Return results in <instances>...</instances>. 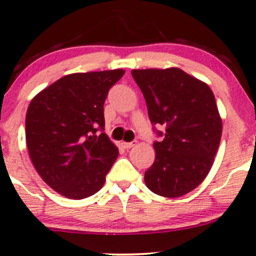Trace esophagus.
<instances>
[{
  "instance_id": "1",
  "label": "esophagus",
  "mask_w": 256,
  "mask_h": 256,
  "mask_svg": "<svg viewBox=\"0 0 256 256\" xmlns=\"http://www.w3.org/2000/svg\"><path fill=\"white\" fill-rule=\"evenodd\" d=\"M137 144V141H131V142H121V146L124 147V148H131V147H134L135 144Z\"/></svg>"
}]
</instances>
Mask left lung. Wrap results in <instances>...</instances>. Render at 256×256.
I'll use <instances>...</instances> for the list:
<instances>
[{"label":"left lung","instance_id":"obj_1","mask_svg":"<svg viewBox=\"0 0 256 256\" xmlns=\"http://www.w3.org/2000/svg\"><path fill=\"white\" fill-rule=\"evenodd\" d=\"M134 80L146 99L153 131L156 160L144 172L152 192L178 198L204 182L218 150L222 135L216 99L206 83L182 70H132Z\"/></svg>","mask_w":256,"mask_h":256}]
</instances>
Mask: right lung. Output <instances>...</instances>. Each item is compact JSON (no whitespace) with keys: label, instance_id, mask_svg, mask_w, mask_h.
I'll return each instance as SVG.
<instances>
[{"label":"right lung","instance_id":"right-lung-1","mask_svg":"<svg viewBox=\"0 0 256 256\" xmlns=\"http://www.w3.org/2000/svg\"><path fill=\"white\" fill-rule=\"evenodd\" d=\"M124 74H67L29 104L26 140L32 162L51 189L67 198L99 192L116 160L119 150L104 134V102Z\"/></svg>","mask_w":256,"mask_h":256}]
</instances>
